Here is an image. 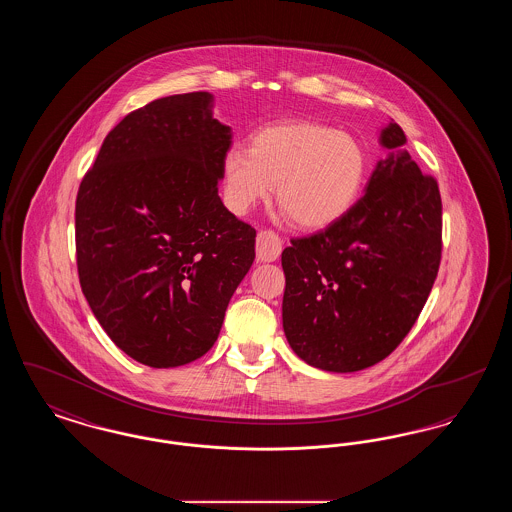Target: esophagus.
<instances>
[{"instance_id": "34e87169", "label": "esophagus", "mask_w": 512, "mask_h": 512, "mask_svg": "<svg viewBox=\"0 0 512 512\" xmlns=\"http://www.w3.org/2000/svg\"><path fill=\"white\" fill-rule=\"evenodd\" d=\"M282 253V240L272 230H261L257 234V261L272 263Z\"/></svg>"}]
</instances>
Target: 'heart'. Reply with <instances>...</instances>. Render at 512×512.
Returning <instances> with one entry per match:
<instances>
[{
  "instance_id": "1",
  "label": "heart",
  "mask_w": 512,
  "mask_h": 512,
  "mask_svg": "<svg viewBox=\"0 0 512 512\" xmlns=\"http://www.w3.org/2000/svg\"><path fill=\"white\" fill-rule=\"evenodd\" d=\"M226 205L244 215L267 199L303 230H322L343 219L359 201L368 155L351 134L318 122L292 121L259 130L249 151L232 147L222 159Z\"/></svg>"
}]
</instances>
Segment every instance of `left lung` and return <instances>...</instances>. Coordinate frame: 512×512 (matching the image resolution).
<instances>
[{"instance_id":"obj_1","label":"left lung","mask_w":512,"mask_h":512,"mask_svg":"<svg viewBox=\"0 0 512 512\" xmlns=\"http://www.w3.org/2000/svg\"><path fill=\"white\" fill-rule=\"evenodd\" d=\"M397 122L380 130L390 149L355 207L282 251L288 343L307 365L357 372L384 361L413 328L438 276L441 197L405 149Z\"/></svg>"}]
</instances>
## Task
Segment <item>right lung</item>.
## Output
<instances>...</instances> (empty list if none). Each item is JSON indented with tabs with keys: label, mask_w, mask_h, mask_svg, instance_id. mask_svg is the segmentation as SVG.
Segmentation results:
<instances>
[{
	"label": "right lung",
	"mask_w": 512,
	"mask_h": 512,
	"mask_svg": "<svg viewBox=\"0 0 512 512\" xmlns=\"http://www.w3.org/2000/svg\"><path fill=\"white\" fill-rule=\"evenodd\" d=\"M232 128L209 92L155 99L103 140L76 197V265L101 328L153 368L188 365L219 338L255 259V228L220 201Z\"/></svg>",
	"instance_id": "1"
}]
</instances>
